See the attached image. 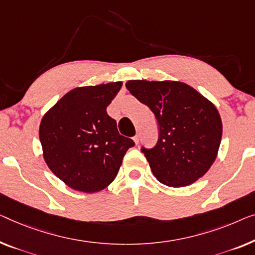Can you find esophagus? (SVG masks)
<instances>
[{
    "label": "esophagus",
    "mask_w": 255,
    "mask_h": 255,
    "mask_svg": "<svg viewBox=\"0 0 255 255\" xmlns=\"http://www.w3.org/2000/svg\"><path fill=\"white\" fill-rule=\"evenodd\" d=\"M133 141L135 142V145H138V143H139V134H135L133 136Z\"/></svg>",
    "instance_id": "esophagus-1"
}]
</instances>
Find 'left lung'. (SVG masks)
<instances>
[{"label":"left lung","mask_w":255,"mask_h":255,"mask_svg":"<svg viewBox=\"0 0 255 255\" xmlns=\"http://www.w3.org/2000/svg\"><path fill=\"white\" fill-rule=\"evenodd\" d=\"M127 88L157 121L156 145L141 147V152L158 182L182 187L204 176L215 161L222 138L216 107L180 82L128 80Z\"/></svg>","instance_id":"left-lung-1"}]
</instances>
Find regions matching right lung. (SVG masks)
Listing matches in <instances>:
<instances>
[{
	"label": "right lung",
	"instance_id": "add662e5",
	"mask_svg": "<svg viewBox=\"0 0 255 255\" xmlns=\"http://www.w3.org/2000/svg\"><path fill=\"white\" fill-rule=\"evenodd\" d=\"M122 83L77 87L42 117L39 128L48 167L73 190L93 193L115 179L134 141L119 133L107 107Z\"/></svg>",
	"mask_w": 255,
	"mask_h": 255
}]
</instances>
